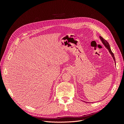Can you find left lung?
<instances>
[{
	"instance_id": "left-lung-1",
	"label": "left lung",
	"mask_w": 124,
	"mask_h": 124,
	"mask_svg": "<svg viewBox=\"0 0 124 124\" xmlns=\"http://www.w3.org/2000/svg\"><path fill=\"white\" fill-rule=\"evenodd\" d=\"M99 37H100V39H101V41H102V44L104 45V46L106 47L107 49H108V51H109V53H110V54L111 55L112 57H113V59H114V61H115V64H116V61H115V58L114 54V53H112V51H111V48H110L109 44L108 43V41H107V40H106L104 39L101 36H100Z\"/></svg>"
}]
</instances>
